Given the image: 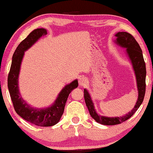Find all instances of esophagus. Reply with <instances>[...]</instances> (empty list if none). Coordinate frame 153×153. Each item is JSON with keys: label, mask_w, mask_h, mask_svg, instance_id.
<instances>
[{"label": "esophagus", "mask_w": 153, "mask_h": 153, "mask_svg": "<svg viewBox=\"0 0 153 153\" xmlns=\"http://www.w3.org/2000/svg\"><path fill=\"white\" fill-rule=\"evenodd\" d=\"M87 83V79L84 77H81L79 79V84L80 86H84Z\"/></svg>", "instance_id": "1"}]
</instances>
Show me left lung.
<instances>
[{"instance_id":"1","label":"left lung","mask_w":153,"mask_h":153,"mask_svg":"<svg viewBox=\"0 0 153 153\" xmlns=\"http://www.w3.org/2000/svg\"><path fill=\"white\" fill-rule=\"evenodd\" d=\"M117 37L116 42L121 46L126 48V52L128 57L131 60L133 67H134L135 74L137 81V86L138 90V98L137 102L134 108L129 112V113L123 116L122 117H106L100 116L97 114L94 110V103H93L90 95L86 89L84 90V99L86 105L91 116L98 123L103 125H116L121 124L128 120L135 112L139 108L140 105L143 101L145 94H146V68L141 48L139 44L136 41L135 38L127 32H118L115 35Z\"/></svg>"}]
</instances>
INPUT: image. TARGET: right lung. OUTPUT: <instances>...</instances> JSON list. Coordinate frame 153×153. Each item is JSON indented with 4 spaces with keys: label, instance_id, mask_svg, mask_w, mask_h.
Returning a JSON list of instances; mask_svg holds the SVG:
<instances>
[{
    "label": "right lung",
    "instance_id": "1",
    "mask_svg": "<svg viewBox=\"0 0 153 153\" xmlns=\"http://www.w3.org/2000/svg\"><path fill=\"white\" fill-rule=\"evenodd\" d=\"M46 34L47 31L44 29H34L19 43L13 54L7 76V87L15 112L24 120L39 126H51L59 122L64 112L69 94L78 86L77 80L67 85L59 93L54 104L46 109L31 108L22 98L18 89V76L24 53L39 38Z\"/></svg>",
    "mask_w": 153,
    "mask_h": 153
}]
</instances>
